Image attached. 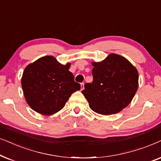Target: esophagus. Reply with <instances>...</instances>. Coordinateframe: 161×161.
<instances>
[{
	"mask_svg": "<svg viewBox=\"0 0 161 161\" xmlns=\"http://www.w3.org/2000/svg\"><path fill=\"white\" fill-rule=\"evenodd\" d=\"M84 83H82V84H81V90H83L84 89V87H85V86H84Z\"/></svg>",
	"mask_w": 161,
	"mask_h": 161,
	"instance_id": "34e87169",
	"label": "esophagus"
}]
</instances>
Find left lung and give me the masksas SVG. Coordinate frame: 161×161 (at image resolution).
Masks as SVG:
<instances>
[{
    "label": "left lung",
    "mask_w": 161,
    "mask_h": 161,
    "mask_svg": "<svg viewBox=\"0 0 161 161\" xmlns=\"http://www.w3.org/2000/svg\"><path fill=\"white\" fill-rule=\"evenodd\" d=\"M93 80L82 91L94 112L112 115L131 102L138 87V70L127 59L111 53L100 63H92Z\"/></svg>",
    "instance_id": "8db88e82"
}]
</instances>
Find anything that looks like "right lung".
Wrapping results in <instances>:
<instances>
[{"label":"right lung","instance_id":"obj_1","mask_svg":"<svg viewBox=\"0 0 161 161\" xmlns=\"http://www.w3.org/2000/svg\"><path fill=\"white\" fill-rule=\"evenodd\" d=\"M70 63L62 65L52 56H46L26 66L21 85L28 104L40 114L50 115L62 110L80 84L70 72Z\"/></svg>","mask_w":161,"mask_h":161}]
</instances>
